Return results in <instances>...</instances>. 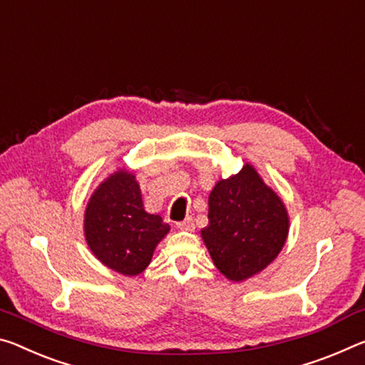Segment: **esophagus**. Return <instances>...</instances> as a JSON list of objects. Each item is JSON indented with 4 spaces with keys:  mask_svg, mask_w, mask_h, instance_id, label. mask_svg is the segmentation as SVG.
<instances>
[{
    "mask_svg": "<svg viewBox=\"0 0 365 365\" xmlns=\"http://www.w3.org/2000/svg\"><path fill=\"white\" fill-rule=\"evenodd\" d=\"M176 226L179 230H182V231H194V220L192 218H186V220H182V222H178L176 223Z\"/></svg>",
    "mask_w": 365,
    "mask_h": 365,
    "instance_id": "esophagus-1",
    "label": "esophagus"
}]
</instances>
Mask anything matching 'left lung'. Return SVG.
I'll return each mask as SVG.
<instances>
[{
    "label": "left lung",
    "mask_w": 365,
    "mask_h": 365,
    "mask_svg": "<svg viewBox=\"0 0 365 365\" xmlns=\"http://www.w3.org/2000/svg\"><path fill=\"white\" fill-rule=\"evenodd\" d=\"M289 231L283 200L252 165L215 184L208 226L200 231L215 267L231 282L260 273L282 252Z\"/></svg>",
    "instance_id": "8db88e82"
}]
</instances>
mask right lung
<instances>
[{"instance_id": "right-lung-1", "label": "right lung", "mask_w": 365, "mask_h": 365, "mask_svg": "<svg viewBox=\"0 0 365 365\" xmlns=\"http://www.w3.org/2000/svg\"><path fill=\"white\" fill-rule=\"evenodd\" d=\"M170 231L160 215L147 213L135 176L118 170L95 189L86 208L83 232L93 255L111 270L135 277L148 267Z\"/></svg>"}]
</instances>
